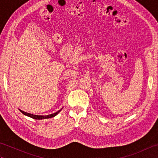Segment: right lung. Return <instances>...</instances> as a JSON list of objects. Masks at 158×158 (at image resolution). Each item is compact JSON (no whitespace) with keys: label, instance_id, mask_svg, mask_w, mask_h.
<instances>
[{"label":"right lung","instance_id":"1","mask_svg":"<svg viewBox=\"0 0 158 158\" xmlns=\"http://www.w3.org/2000/svg\"><path fill=\"white\" fill-rule=\"evenodd\" d=\"M62 109V108L59 110L58 111H57L54 113H52V114H50V115H33V114H31V113H28L27 112H24L23 111V110L19 109L20 111H21V113H22L23 115H26L28 117H31V118L32 119H49V118H52V117H53L56 116L60 112V110H61Z\"/></svg>","mask_w":158,"mask_h":158}]
</instances>
